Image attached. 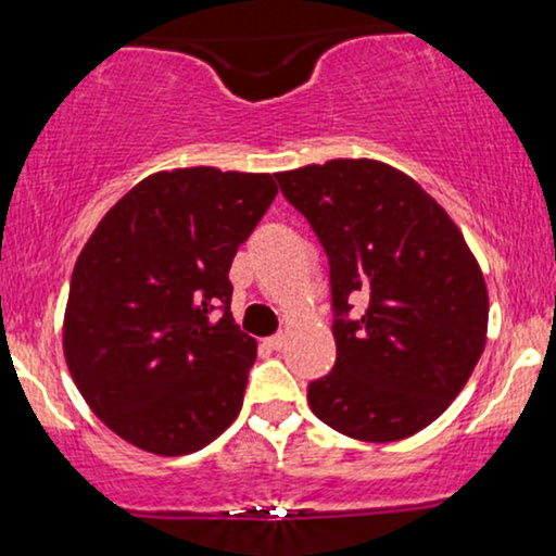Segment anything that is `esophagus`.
Here are the masks:
<instances>
[{"instance_id":"1","label":"esophagus","mask_w":556,"mask_h":556,"mask_svg":"<svg viewBox=\"0 0 556 556\" xmlns=\"http://www.w3.org/2000/svg\"><path fill=\"white\" fill-rule=\"evenodd\" d=\"M285 342H287L285 334H274V337H269V340H264V344H266V348H269V350H282Z\"/></svg>"}]
</instances>
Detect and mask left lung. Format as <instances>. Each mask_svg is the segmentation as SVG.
Returning <instances> with one entry per match:
<instances>
[{
	"instance_id": "8db88e82",
	"label": "left lung",
	"mask_w": 556,
	"mask_h": 556,
	"mask_svg": "<svg viewBox=\"0 0 556 556\" xmlns=\"http://www.w3.org/2000/svg\"><path fill=\"white\" fill-rule=\"evenodd\" d=\"M331 266L337 363L308 387L316 418L361 442H397L433 424L473 374L489 290L452 216L405 172L331 159L277 172Z\"/></svg>"
}]
</instances>
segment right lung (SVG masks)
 Wrapping results in <instances>:
<instances>
[{
  "mask_svg": "<svg viewBox=\"0 0 556 556\" xmlns=\"http://www.w3.org/2000/svg\"><path fill=\"white\" fill-rule=\"evenodd\" d=\"M277 190L266 172H154L83 245L62 350L83 400L127 444L188 455L238 418L256 340L235 324L227 274Z\"/></svg>",
  "mask_w": 556,
  "mask_h": 556,
  "instance_id": "obj_1",
  "label": "right lung"
}]
</instances>
